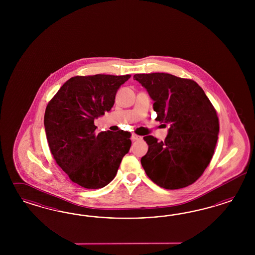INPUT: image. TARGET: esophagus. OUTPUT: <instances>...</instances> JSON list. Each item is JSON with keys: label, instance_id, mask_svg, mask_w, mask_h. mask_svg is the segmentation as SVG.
<instances>
[{"label": "esophagus", "instance_id": "obj_1", "mask_svg": "<svg viewBox=\"0 0 255 255\" xmlns=\"http://www.w3.org/2000/svg\"><path fill=\"white\" fill-rule=\"evenodd\" d=\"M143 138L141 135H138V134H135V133H132L131 134V139L133 140V141H135V140H141V139Z\"/></svg>", "mask_w": 255, "mask_h": 255}]
</instances>
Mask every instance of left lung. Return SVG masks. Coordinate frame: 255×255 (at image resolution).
<instances>
[{
    "label": "left lung",
    "mask_w": 255,
    "mask_h": 255,
    "mask_svg": "<svg viewBox=\"0 0 255 255\" xmlns=\"http://www.w3.org/2000/svg\"><path fill=\"white\" fill-rule=\"evenodd\" d=\"M133 78L154 101L156 121L170 124L164 141L144 137L148 149L141 164L147 177L167 190L193 184L208 167L216 147L220 125L215 108L192 79L165 73L136 74Z\"/></svg>",
    "instance_id": "1"
}]
</instances>
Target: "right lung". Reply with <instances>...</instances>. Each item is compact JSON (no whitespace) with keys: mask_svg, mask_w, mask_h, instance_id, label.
I'll use <instances>...</instances> for the list:
<instances>
[{"mask_svg":"<svg viewBox=\"0 0 255 255\" xmlns=\"http://www.w3.org/2000/svg\"><path fill=\"white\" fill-rule=\"evenodd\" d=\"M130 77H71L46 107L44 124L50 151L70 179L83 188L108 185L129 152V131L97 133L94 120L110 111L118 90Z\"/></svg>","mask_w":255,"mask_h":255,"instance_id":"right-lung-1","label":"right lung"}]
</instances>
